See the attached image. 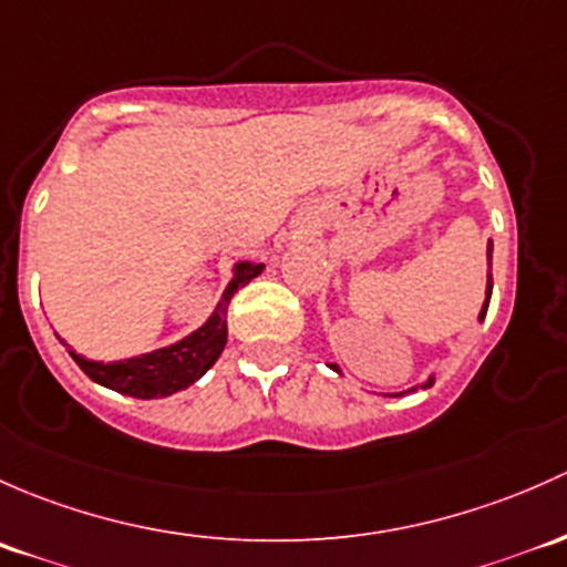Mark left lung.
<instances>
[{
  "label": "left lung",
  "instance_id": "obj_1",
  "mask_svg": "<svg viewBox=\"0 0 567 567\" xmlns=\"http://www.w3.org/2000/svg\"><path fill=\"white\" fill-rule=\"evenodd\" d=\"M492 250H494V245L488 243V261H492ZM492 286H494V281H492V272H488V284H486V302H483V308H481V319L486 317V311H488V300H492ZM330 369H336V371H338V365H330ZM431 384H434V377H431L429 382L423 384V388H431ZM412 390H417V388H412ZM406 393H410V390H406ZM393 395H404V393H393Z\"/></svg>",
  "mask_w": 567,
  "mask_h": 567
}]
</instances>
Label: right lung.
I'll use <instances>...</instances> for the list:
<instances>
[{"instance_id": "right-lung-1", "label": "right lung", "mask_w": 567, "mask_h": 567, "mask_svg": "<svg viewBox=\"0 0 567 567\" xmlns=\"http://www.w3.org/2000/svg\"><path fill=\"white\" fill-rule=\"evenodd\" d=\"M261 270H265V265L240 261L235 267V278L226 286L224 297H220L218 308L207 319V324L198 327L196 332L172 343V347L155 349V352L138 354V358L131 360H116V363H95V360H86L75 352H70V358L79 363V369L92 382L116 390V393L133 395V399H163V395L190 388L196 379H202L204 373L213 369L215 360L224 352L226 336H229L226 308H229L235 291L254 281Z\"/></svg>"}]
</instances>
